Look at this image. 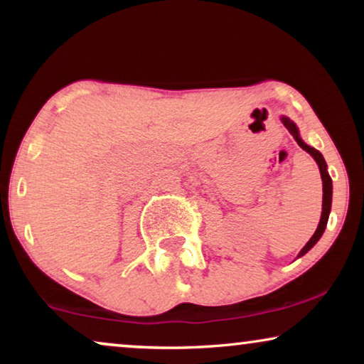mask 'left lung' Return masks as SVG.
<instances>
[{
  "mask_svg": "<svg viewBox=\"0 0 364 364\" xmlns=\"http://www.w3.org/2000/svg\"><path fill=\"white\" fill-rule=\"evenodd\" d=\"M282 122H283V126H285V127L288 129V132H290L291 136L295 137V141L298 142V146H300V147L303 149V151H306L313 159H315L316 164H318V168H320L321 181H323V210H321L320 223H318L316 232L313 233V237L310 238V240H308L306 245L301 248L300 253H298V258H300V257L305 255V253H306L308 250H311V248L315 247V243H316L318 240H320L321 235H323V232H325L326 223H328V217H330V210H331L333 186H331V177H330V173H328V171H326V162H325V159H323L321 152L316 151V149H313L311 146H308V144H305V142L301 141L300 132H298V127H296L295 122L290 121V119L285 117V116L282 117Z\"/></svg>",
  "mask_w": 364,
  "mask_h": 364,
  "instance_id": "8db88e82",
  "label": "left lung"
}]
</instances>
